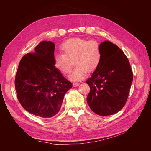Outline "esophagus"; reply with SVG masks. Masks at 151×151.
<instances>
[{
    "mask_svg": "<svg viewBox=\"0 0 151 151\" xmlns=\"http://www.w3.org/2000/svg\"><path fill=\"white\" fill-rule=\"evenodd\" d=\"M79 86V83H73V86H74V87H77Z\"/></svg>",
    "mask_w": 151,
    "mask_h": 151,
    "instance_id": "obj_1",
    "label": "esophagus"
}]
</instances>
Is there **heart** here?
I'll list each match as a JSON object with an SVG mask.
<instances>
[{
	"mask_svg": "<svg viewBox=\"0 0 151 151\" xmlns=\"http://www.w3.org/2000/svg\"><path fill=\"white\" fill-rule=\"evenodd\" d=\"M60 49L63 54L54 57L55 66L63 74H67L70 72L72 65L70 60L74 58L76 67L68 77L72 81L83 79L88 72H93L96 70L101 61L99 44L94 40L71 38L63 43Z\"/></svg>",
	"mask_w": 151,
	"mask_h": 151,
	"instance_id": "1",
	"label": "heart"
}]
</instances>
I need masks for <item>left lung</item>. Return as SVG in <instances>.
<instances>
[{"label":"left lung","instance_id":"left-lung-1","mask_svg":"<svg viewBox=\"0 0 151 151\" xmlns=\"http://www.w3.org/2000/svg\"><path fill=\"white\" fill-rule=\"evenodd\" d=\"M101 61L86 83L90 87L87 102L100 116L113 115L124 106L133 81L130 63L122 50L108 41L99 45Z\"/></svg>","mask_w":151,"mask_h":151}]
</instances>
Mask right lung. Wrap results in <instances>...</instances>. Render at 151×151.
<instances>
[{
  "label": "right lung",
  "instance_id": "add662e5",
  "mask_svg": "<svg viewBox=\"0 0 151 151\" xmlns=\"http://www.w3.org/2000/svg\"><path fill=\"white\" fill-rule=\"evenodd\" d=\"M55 44L43 41L22 58L15 78L17 99L25 110L48 119L56 115L72 87L54 64Z\"/></svg>",
  "mask_w": 151,
  "mask_h": 151
}]
</instances>
